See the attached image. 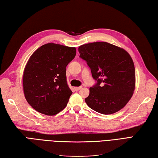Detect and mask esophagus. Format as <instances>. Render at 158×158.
<instances>
[{
	"label": "esophagus",
	"mask_w": 158,
	"mask_h": 158,
	"mask_svg": "<svg viewBox=\"0 0 158 158\" xmlns=\"http://www.w3.org/2000/svg\"><path fill=\"white\" fill-rule=\"evenodd\" d=\"M82 88V87L81 86H80V87H75L74 89H75V91H79V89H81Z\"/></svg>",
	"instance_id": "obj_1"
}]
</instances>
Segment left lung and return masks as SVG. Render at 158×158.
<instances>
[{
    "mask_svg": "<svg viewBox=\"0 0 158 158\" xmlns=\"http://www.w3.org/2000/svg\"><path fill=\"white\" fill-rule=\"evenodd\" d=\"M79 52L97 81L85 99L87 106L103 114H111L124 108L135 88V66L130 54L104 42L80 46Z\"/></svg>",
    "mask_w": 158,
    "mask_h": 158,
    "instance_id": "left-lung-1",
    "label": "left lung"
}]
</instances>
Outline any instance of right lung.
I'll use <instances>...</instances> for the list:
<instances>
[{
  "label": "right lung",
  "mask_w": 158,
  "mask_h": 158,
  "mask_svg": "<svg viewBox=\"0 0 158 158\" xmlns=\"http://www.w3.org/2000/svg\"><path fill=\"white\" fill-rule=\"evenodd\" d=\"M76 55L75 47L48 43L32 54L24 69L25 98L31 107L43 114L54 116L67 105L72 91L66 67Z\"/></svg>",
  "instance_id": "right-lung-1"
}]
</instances>
